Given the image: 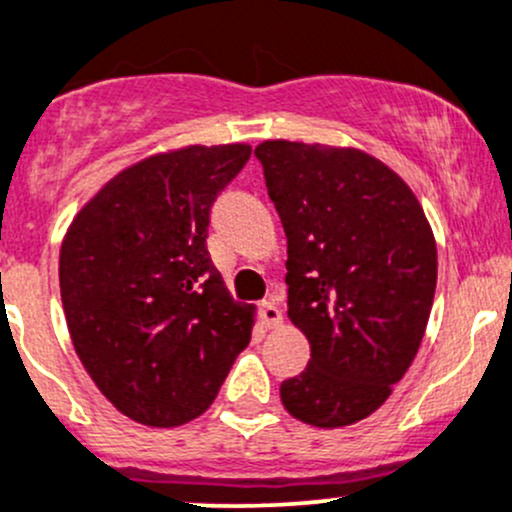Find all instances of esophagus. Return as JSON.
I'll return each mask as SVG.
<instances>
[{
  "mask_svg": "<svg viewBox=\"0 0 512 512\" xmlns=\"http://www.w3.org/2000/svg\"><path fill=\"white\" fill-rule=\"evenodd\" d=\"M260 319L265 326H279L282 324V311L272 304V301H262L260 304Z\"/></svg>",
  "mask_w": 512,
  "mask_h": 512,
  "instance_id": "obj_1",
  "label": "esophagus"
}]
</instances>
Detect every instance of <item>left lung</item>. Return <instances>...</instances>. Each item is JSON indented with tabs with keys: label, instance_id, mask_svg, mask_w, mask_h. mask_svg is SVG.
I'll use <instances>...</instances> for the list:
<instances>
[{
	"label": "left lung",
	"instance_id": "8db88e82",
	"mask_svg": "<svg viewBox=\"0 0 512 512\" xmlns=\"http://www.w3.org/2000/svg\"><path fill=\"white\" fill-rule=\"evenodd\" d=\"M287 235V304L311 360L279 387L292 417L346 427L390 397L422 343L437 242L410 186L360 149H255Z\"/></svg>",
	"mask_w": 512,
	"mask_h": 512
}]
</instances>
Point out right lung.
Segmentation results:
<instances>
[{
    "instance_id": "add662e5",
    "label": "right lung",
    "mask_w": 512,
    "mask_h": 512,
    "mask_svg": "<svg viewBox=\"0 0 512 512\" xmlns=\"http://www.w3.org/2000/svg\"><path fill=\"white\" fill-rule=\"evenodd\" d=\"M250 154L220 144L139 161L68 228L58 277L75 353L134 422L196 419L250 343L252 306L235 304L206 250L215 198Z\"/></svg>"
}]
</instances>
